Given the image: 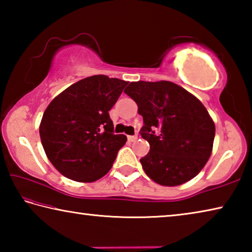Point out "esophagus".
<instances>
[{"label":"esophagus","instance_id":"1","mask_svg":"<svg viewBox=\"0 0 252 252\" xmlns=\"http://www.w3.org/2000/svg\"><path fill=\"white\" fill-rule=\"evenodd\" d=\"M127 140H129L130 142H135L136 140H138V135H129L127 136Z\"/></svg>","mask_w":252,"mask_h":252}]
</instances>
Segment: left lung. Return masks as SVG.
Here are the masks:
<instances>
[{
  "instance_id": "obj_1",
  "label": "left lung",
  "mask_w": 252,
  "mask_h": 252,
  "mask_svg": "<svg viewBox=\"0 0 252 252\" xmlns=\"http://www.w3.org/2000/svg\"><path fill=\"white\" fill-rule=\"evenodd\" d=\"M125 93L143 118L141 135L150 151L140 162L147 176L165 187L193 179L210 158L216 134L206 106L170 81L131 82Z\"/></svg>"
}]
</instances>
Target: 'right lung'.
Here are the masks:
<instances>
[{
  "mask_svg": "<svg viewBox=\"0 0 252 252\" xmlns=\"http://www.w3.org/2000/svg\"><path fill=\"white\" fill-rule=\"evenodd\" d=\"M127 83L92 75L51 101L40 123V138L46 157L62 176L93 182L110 171L126 136L113 133L109 111Z\"/></svg>",
  "mask_w": 252,
  "mask_h": 252,
  "instance_id": "obj_1",
  "label": "right lung"
}]
</instances>
